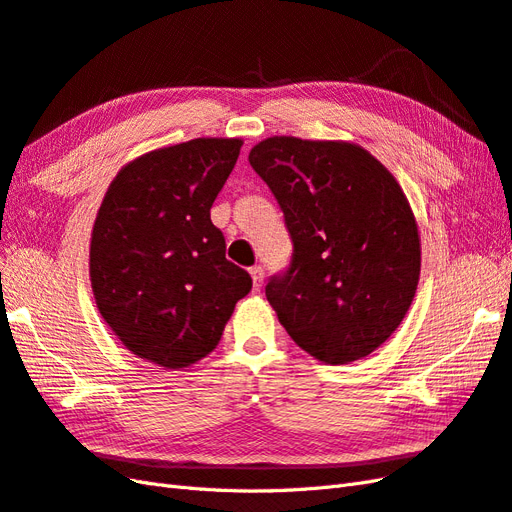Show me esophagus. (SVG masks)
<instances>
[{
  "instance_id": "34e87169",
  "label": "esophagus",
  "mask_w": 512,
  "mask_h": 512,
  "mask_svg": "<svg viewBox=\"0 0 512 512\" xmlns=\"http://www.w3.org/2000/svg\"><path fill=\"white\" fill-rule=\"evenodd\" d=\"M251 276H253L255 289H259L261 283H264V268H261V266H253V268H251Z\"/></svg>"
}]
</instances>
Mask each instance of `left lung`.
<instances>
[{
  "mask_svg": "<svg viewBox=\"0 0 512 512\" xmlns=\"http://www.w3.org/2000/svg\"><path fill=\"white\" fill-rule=\"evenodd\" d=\"M248 163L283 210L294 244L266 298L321 362L369 356L399 328L420 276V238L392 173L360 145L272 137Z\"/></svg>",
  "mask_w": 512,
  "mask_h": 512,
  "instance_id": "obj_1",
  "label": "left lung"
}]
</instances>
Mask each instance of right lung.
<instances>
[{
  "label": "right lung",
  "mask_w": 512,
  "mask_h": 512,
  "mask_svg": "<svg viewBox=\"0 0 512 512\" xmlns=\"http://www.w3.org/2000/svg\"><path fill=\"white\" fill-rule=\"evenodd\" d=\"M240 148V139H193L154 150L115 175L102 199L90 246L98 311L130 352L158 367L210 354L253 287L210 218Z\"/></svg>",
  "instance_id": "obj_1"
}]
</instances>
